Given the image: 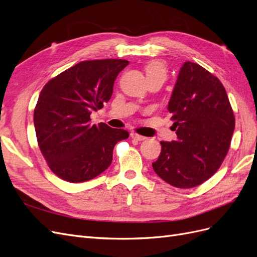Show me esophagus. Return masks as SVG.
<instances>
[{
	"label": "esophagus",
	"mask_w": 257,
	"mask_h": 257,
	"mask_svg": "<svg viewBox=\"0 0 257 257\" xmlns=\"http://www.w3.org/2000/svg\"><path fill=\"white\" fill-rule=\"evenodd\" d=\"M131 137L133 138L134 141H137V142H143V141H145V139H147V137L142 136V135H138V134H136V133H132V134H131Z\"/></svg>",
	"instance_id": "1"
}]
</instances>
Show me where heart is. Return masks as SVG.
I'll list each match as a JSON object with an SVG mask.
<instances>
[{
  "mask_svg": "<svg viewBox=\"0 0 257 257\" xmlns=\"http://www.w3.org/2000/svg\"><path fill=\"white\" fill-rule=\"evenodd\" d=\"M147 79L154 78V77H161V78H166V67L164 63L161 61H152L145 68Z\"/></svg>",
  "mask_w": 257,
  "mask_h": 257,
  "instance_id": "b5f03b06",
  "label": "heart"
}]
</instances>
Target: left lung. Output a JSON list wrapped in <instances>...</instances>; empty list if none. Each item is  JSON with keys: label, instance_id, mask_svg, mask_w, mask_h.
Here are the masks:
<instances>
[{"label": "left lung", "instance_id": "left-lung-1", "mask_svg": "<svg viewBox=\"0 0 257 257\" xmlns=\"http://www.w3.org/2000/svg\"><path fill=\"white\" fill-rule=\"evenodd\" d=\"M167 109L177 139L161 142L152 167L170 185L194 188L214 175L226 157L235 130L234 112L221 81L189 61L180 68Z\"/></svg>", "mask_w": 257, "mask_h": 257}]
</instances>
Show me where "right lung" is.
<instances>
[{
    "instance_id": "obj_1",
    "label": "right lung",
    "mask_w": 257,
    "mask_h": 257,
    "mask_svg": "<svg viewBox=\"0 0 257 257\" xmlns=\"http://www.w3.org/2000/svg\"><path fill=\"white\" fill-rule=\"evenodd\" d=\"M128 65L122 59L82 61L45 84L34 109V126L42 154L52 172L78 183L110 166L124 130L90 123V115L110 99L116 76Z\"/></svg>"
}]
</instances>
